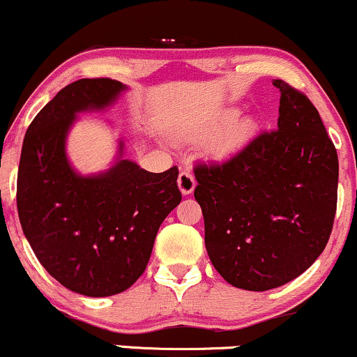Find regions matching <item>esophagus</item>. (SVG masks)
I'll return each instance as SVG.
<instances>
[{"label": "esophagus", "instance_id": "34e87169", "mask_svg": "<svg viewBox=\"0 0 357 357\" xmlns=\"http://www.w3.org/2000/svg\"><path fill=\"white\" fill-rule=\"evenodd\" d=\"M178 188L180 192H182L183 195H190L195 190V185H197V182H195L193 175L188 172V170H182V172L178 174Z\"/></svg>", "mask_w": 357, "mask_h": 357}]
</instances>
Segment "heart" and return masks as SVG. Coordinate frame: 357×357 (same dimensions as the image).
<instances>
[{"instance_id":"heart-1","label":"heart","mask_w":357,"mask_h":357,"mask_svg":"<svg viewBox=\"0 0 357 357\" xmlns=\"http://www.w3.org/2000/svg\"><path fill=\"white\" fill-rule=\"evenodd\" d=\"M238 116H241V112L236 109L224 112V114L221 115V119H219L218 123L214 125V128L211 130L213 138L214 136H221L224 131L231 128V126L238 120ZM253 133H255V123H253L252 120H242L241 123H237L226 135L224 143H226L227 148H234V146H238V144L245 143L247 139H250Z\"/></svg>"}]
</instances>
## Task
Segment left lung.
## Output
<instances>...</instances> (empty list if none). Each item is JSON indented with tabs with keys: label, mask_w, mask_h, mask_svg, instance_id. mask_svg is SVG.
Masks as SVG:
<instances>
[{
	"label": "left lung",
	"mask_w": 357,
	"mask_h": 357,
	"mask_svg": "<svg viewBox=\"0 0 357 357\" xmlns=\"http://www.w3.org/2000/svg\"><path fill=\"white\" fill-rule=\"evenodd\" d=\"M273 84L281 92L278 130L193 170L209 260L247 291L302 275L326 247L338 199V154L319 110L287 82Z\"/></svg>",
	"instance_id": "8db88e82"
}]
</instances>
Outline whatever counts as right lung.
<instances>
[{
    "label": "right lung",
    "mask_w": 357,
    "mask_h": 357,
    "mask_svg": "<svg viewBox=\"0 0 357 357\" xmlns=\"http://www.w3.org/2000/svg\"><path fill=\"white\" fill-rule=\"evenodd\" d=\"M125 89L110 77L63 87L29 125L19 162L24 236L60 284L89 297L135 284L160 224L182 202L177 165L153 174L121 159L104 174L82 177L68 162L65 141L77 112L105 109Z\"/></svg>",
    "instance_id": "1"
}]
</instances>
